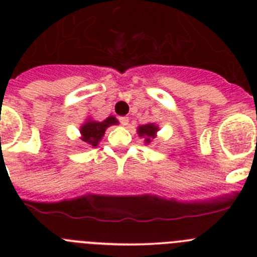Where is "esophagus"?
Here are the masks:
<instances>
[{
    "instance_id": "1",
    "label": "esophagus",
    "mask_w": 257,
    "mask_h": 257,
    "mask_svg": "<svg viewBox=\"0 0 257 257\" xmlns=\"http://www.w3.org/2000/svg\"><path fill=\"white\" fill-rule=\"evenodd\" d=\"M119 122H121L123 126H127V124H128V117H119Z\"/></svg>"
}]
</instances>
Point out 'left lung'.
I'll return each mask as SVG.
<instances>
[{"label":"left lung","mask_w":257,"mask_h":257,"mask_svg":"<svg viewBox=\"0 0 257 257\" xmlns=\"http://www.w3.org/2000/svg\"><path fill=\"white\" fill-rule=\"evenodd\" d=\"M157 130H158V127L149 123V124H144V126H140L139 128H138V133H139V136L145 138V142L151 143V139H153L154 134L157 133Z\"/></svg>","instance_id":"obj_1"}]
</instances>
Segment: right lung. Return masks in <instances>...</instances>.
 <instances>
[{
  "label": "right lung",
  "instance_id": "add662e5",
  "mask_svg": "<svg viewBox=\"0 0 257 257\" xmlns=\"http://www.w3.org/2000/svg\"><path fill=\"white\" fill-rule=\"evenodd\" d=\"M110 124H117V119L114 117H108L105 121L96 122V121H88L81 127V134H82V140L87 144L96 147L97 143L100 142L105 133L106 127Z\"/></svg>",
  "mask_w": 257,
  "mask_h": 257
}]
</instances>
